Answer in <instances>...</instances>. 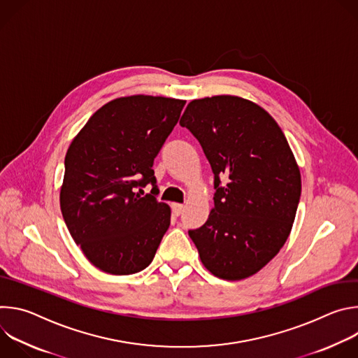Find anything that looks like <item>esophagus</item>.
Masks as SVG:
<instances>
[{
	"instance_id": "1",
	"label": "esophagus",
	"mask_w": 358,
	"mask_h": 358,
	"mask_svg": "<svg viewBox=\"0 0 358 358\" xmlns=\"http://www.w3.org/2000/svg\"><path fill=\"white\" fill-rule=\"evenodd\" d=\"M182 210H184V206H182V203H177V202H174V203H173V213H174L176 215H180V214L182 213Z\"/></svg>"
}]
</instances>
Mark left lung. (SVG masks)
I'll return each instance as SVG.
<instances>
[{
	"instance_id": "8db88e82",
	"label": "left lung",
	"mask_w": 358,
	"mask_h": 358,
	"mask_svg": "<svg viewBox=\"0 0 358 358\" xmlns=\"http://www.w3.org/2000/svg\"><path fill=\"white\" fill-rule=\"evenodd\" d=\"M180 124L199 141L217 189L207 222L188 235L214 276L246 279L292 231L301 180L289 143L265 109L231 94L189 101Z\"/></svg>"
}]
</instances>
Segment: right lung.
<instances>
[{
    "label": "right lung",
    "instance_id": "right-lung-1",
    "mask_svg": "<svg viewBox=\"0 0 358 358\" xmlns=\"http://www.w3.org/2000/svg\"><path fill=\"white\" fill-rule=\"evenodd\" d=\"M185 100L134 94L101 106L72 140L65 157L61 211L87 261L110 275L145 269L170 227L156 199L152 163ZM151 183V194L142 188Z\"/></svg>",
    "mask_w": 358,
    "mask_h": 358
}]
</instances>
